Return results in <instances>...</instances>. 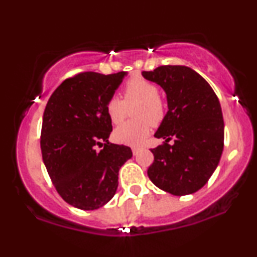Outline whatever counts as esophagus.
I'll list each match as a JSON object with an SVG mask.
<instances>
[{"label":"esophagus","mask_w":257,"mask_h":257,"mask_svg":"<svg viewBox=\"0 0 257 257\" xmlns=\"http://www.w3.org/2000/svg\"><path fill=\"white\" fill-rule=\"evenodd\" d=\"M132 151H133V155L134 156H137L138 153H139V151H140V147H132Z\"/></svg>","instance_id":"1"}]
</instances>
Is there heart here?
<instances>
[{
    "mask_svg": "<svg viewBox=\"0 0 257 257\" xmlns=\"http://www.w3.org/2000/svg\"><path fill=\"white\" fill-rule=\"evenodd\" d=\"M124 99L112 96L106 104V113L114 124L123 122L128 114V107L138 104L133 110L135 120H129L114 129L113 139L129 146L141 145L149 137L151 124L156 125L163 119L164 105L158 96V88L152 82L135 76L124 85Z\"/></svg>",
    "mask_w": 257,
    "mask_h": 257,
    "instance_id": "heart-1",
    "label": "heart"
}]
</instances>
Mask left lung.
<instances>
[{
	"mask_svg": "<svg viewBox=\"0 0 257 257\" xmlns=\"http://www.w3.org/2000/svg\"><path fill=\"white\" fill-rule=\"evenodd\" d=\"M144 78L166 91L168 112L156 132L166 143L152 149L147 170L151 181L174 196L192 194L204 186L223 151L222 111L216 94L199 73L182 65L144 71ZM170 138L174 144H167Z\"/></svg>",
	"mask_w": 257,
	"mask_h": 257,
	"instance_id": "1",
	"label": "left lung"
}]
</instances>
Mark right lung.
<instances>
[{
    "label": "right lung",
    "instance_id": "obj_1",
    "mask_svg": "<svg viewBox=\"0 0 257 257\" xmlns=\"http://www.w3.org/2000/svg\"><path fill=\"white\" fill-rule=\"evenodd\" d=\"M125 76L78 73L59 85L44 110L43 163L61 198L82 210H95L113 198L120 167L133 157L131 147L108 141L112 122L106 113ZM96 146L103 149L98 152Z\"/></svg>",
    "mask_w": 257,
    "mask_h": 257
}]
</instances>
